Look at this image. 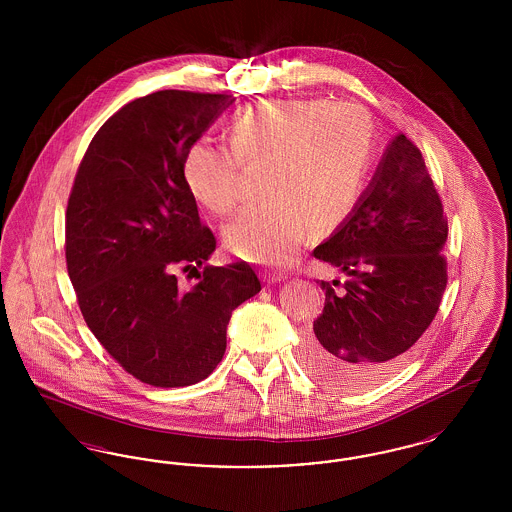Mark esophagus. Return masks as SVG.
<instances>
[{
  "instance_id": "obj_1",
  "label": "esophagus",
  "mask_w": 512,
  "mask_h": 512,
  "mask_svg": "<svg viewBox=\"0 0 512 512\" xmlns=\"http://www.w3.org/2000/svg\"><path fill=\"white\" fill-rule=\"evenodd\" d=\"M268 282H282V280H286V276L284 274H268L267 276Z\"/></svg>"
}]
</instances>
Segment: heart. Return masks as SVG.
Masks as SVG:
<instances>
[{
  "instance_id": "1",
  "label": "heart",
  "mask_w": 512,
  "mask_h": 512,
  "mask_svg": "<svg viewBox=\"0 0 512 512\" xmlns=\"http://www.w3.org/2000/svg\"><path fill=\"white\" fill-rule=\"evenodd\" d=\"M230 150L197 140L182 159V180L195 201L217 217L242 197L244 169H265V195L224 230L226 245L251 261L288 265L315 232H330L349 217L365 186L372 126L353 103L328 99H272L230 122Z\"/></svg>"
}]
</instances>
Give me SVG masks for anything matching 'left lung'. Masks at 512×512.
<instances>
[{"label":"left lung","instance_id":"obj_1","mask_svg":"<svg viewBox=\"0 0 512 512\" xmlns=\"http://www.w3.org/2000/svg\"><path fill=\"white\" fill-rule=\"evenodd\" d=\"M447 219L420 149L399 134L357 205L313 255L347 276L326 292L301 365L324 386L363 390L401 365L447 286ZM338 282L334 280V286Z\"/></svg>","mask_w":512,"mask_h":512}]
</instances>
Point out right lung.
Returning a JSON list of instances; mask_svg holds the SVG:
<instances>
[{
  "instance_id": "1",
  "label": "right lung",
  "mask_w": 512,
  "mask_h": 512,
  "mask_svg": "<svg viewBox=\"0 0 512 512\" xmlns=\"http://www.w3.org/2000/svg\"><path fill=\"white\" fill-rule=\"evenodd\" d=\"M234 101L161 90L105 122L74 178L65 257L78 307L119 365L155 388L205 380L226 351L232 311L261 292L247 263L211 267L217 247L182 180V159ZM204 267L190 291L176 269Z\"/></svg>"
}]
</instances>
